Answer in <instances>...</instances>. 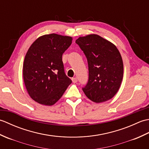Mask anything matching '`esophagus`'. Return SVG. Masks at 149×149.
I'll return each mask as SVG.
<instances>
[{"label":"esophagus","mask_w":149,"mask_h":149,"mask_svg":"<svg viewBox=\"0 0 149 149\" xmlns=\"http://www.w3.org/2000/svg\"><path fill=\"white\" fill-rule=\"evenodd\" d=\"M72 80L73 83H76L77 82V77H74V78L72 79Z\"/></svg>","instance_id":"obj_1"}]
</instances>
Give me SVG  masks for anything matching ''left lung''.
Instances as JSON below:
<instances>
[{"mask_svg":"<svg viewBox=\"0 0 149 149\" xmlns=\"http://www.w3.org/2000/svg\"><path fill=\"white\" fill-rule=\"evenodd\" d=\"M75 43L83 51L88 64V81L83 88L84 94L96 103L112 99L118 92L123 74L118 49L97 34L79 37Z\"/></svg>","mask_w":149,"mask_h":149,"instance_id":"1","label":"left lung"}]
</instances>
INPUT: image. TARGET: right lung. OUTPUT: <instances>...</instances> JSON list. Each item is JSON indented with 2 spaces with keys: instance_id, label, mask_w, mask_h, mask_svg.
Instances as JSON below:
<instances>
[{
  "instance_id": "obj_1",
  "label": "right lung",
  "mask_w": 149,
  "mask_h": 149,
  "mask_svg": "<svg viewBox=\"0 0 149 149\" xmlns=\"http://www.w3.org/2000/svg\"><path fill=\"white\" fill-rule=\"evenodd\" d=\"M72 41L70 36L46 34L28 49L24 61V81L29 96L38 103L53 105L72 83L62 61L63 54Z\"/></svg>"
}]
</instances>
